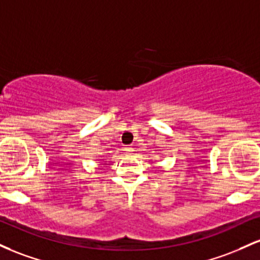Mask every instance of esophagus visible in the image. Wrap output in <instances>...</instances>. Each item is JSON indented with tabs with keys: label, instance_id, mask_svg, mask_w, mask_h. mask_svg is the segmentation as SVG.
<instances>
[{
	"label": "esophagus",
	"instance_id": "obj_1",
	"mask_svg": "<svg viewBox=\"0 0 260 260\" xmlns=\"http://www.w3.org/2000/svg\"><path fill=\"white\" fill-rule=\"evenodd\" d=\"M125 151H126V152L129 154H131V153H133V151H135V150H134V147H126V150H125Z\"/></svg>",
	"mask_w": 260,
	"mask_h": 260
}]
</instances>
